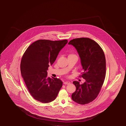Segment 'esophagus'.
<instances>
[{"label": "esophagus", "instance_id": "esophagus-1", "mask_svg": "<svg viewBox=\"0 0 126 126\" xmlns=\"http://www.w3.org/2000/svg\"><path fill=\"white\" fill-rule=\"evenodd\" d=\"M70 81H64V82H63V84H70Z\"/></svg>", "mask_w": 126, "mask_h": 126}]
</instances>
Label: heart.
I'll return each mask as SVG.
<instances>
[{"label": "heart", "mask_w": 126, "mask_h": 126, "mask_svg": "<svg viewBox=\"0 0 126 126\" xmlns=\"http://www.w3.org/2000/svg\"><path fill=\"white\" fill-rule=\"evenodd\" d=\"M73 55H73V54H70V55H69V56H73Z\"/></svg>", "instance_id": "heart-1"}]
</instances>
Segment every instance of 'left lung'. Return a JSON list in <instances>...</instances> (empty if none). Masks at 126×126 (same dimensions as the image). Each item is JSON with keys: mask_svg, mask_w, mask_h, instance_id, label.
I'll list each match as a JSON object with an SVG mask.
<instances>
[{"mask_svg": "<svg viewBox=\"0 0 126 126\" xmlns=\"http://www.w3.org/2000/svg\"><path fill=\"white\" fill-rule=\"evenodd\" d=\"M80 59L83 72L81 77L85 81L80 84L78 81L73 82L76 90L72 94V100L84 105L93 101L98 95L106 76V59L99 45L88 38H80L71 40Z\"/></svg>", "mask_w": 126, "mask_h": 126, "instance_id": "left-lung-1", "label": "left lung"}]
</instances>
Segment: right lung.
Masks as SVG:
<instances>
[{
  "mask_svg": "<svg viewBox=\"0 0 126 126\" xmlns=\"http://www.w3.org/2000/svg\"><path fill=\"white\" fill-rule=\"evenodd\" d=\"M67 42V40H39L31 44L23 55L21 75L30 93L37 101L47 103L57 97L63 82L59 79L48 77L47 70Z\"/></svg>",
  "mask_w": 126,
  "mask_h": 126,
  "instance_id": "1",
  "label": "right lung"
}]
</instances>
